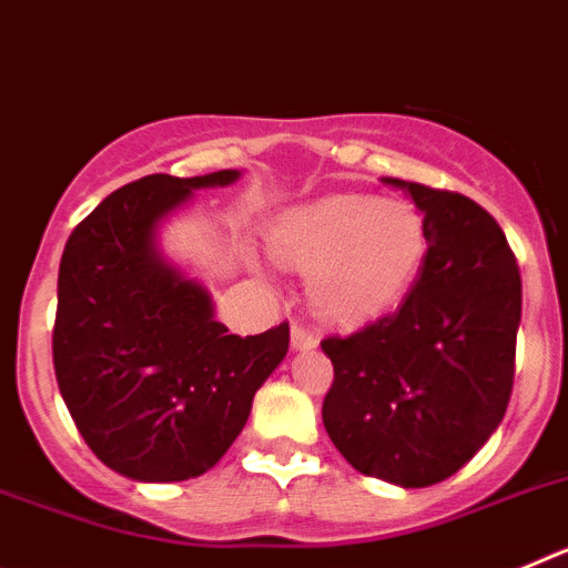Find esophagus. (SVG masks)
<instances>
[{"mask_svg":"<svg viewBox=\"0 0 568 568\" xmlns=\"http://www.w3.org/2000/svg\"><path fill=\"white\" fill-rule=\"evenodd\" d=\"M290 344H293V349L298 353V349H313V346L318 344V338H315L307 327L293 324V329H290Z\"/></svg>","mask_w":568,"mask_h":568,"instance_id":"34e87169","label":"esophagus"}]
</instances>
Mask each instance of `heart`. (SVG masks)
<instances>
[{
  "mask_svg": "<svg viewBox=\"0 0 568 568\" xmlns=\"http://www.w3.org/2000/svg\"><path fill=\"white\" fill-rule=\"evenodd\" d=\"M278 261L307 273L315 313L364 324L393 310L426 258L424 215L406 202L338 193L278 215L270 230Z\"/></svg>",
  "mask_w": 568,
  "mask_h": 568,
  "instance_id": "1",
  "label": "heart"
}]
</instances>
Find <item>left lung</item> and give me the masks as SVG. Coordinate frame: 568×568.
<instances>
[{"instance_id":"1","label":"left lung","mask_w":568,"mask_h":568,"mask_svg":"<svg viewBox=\"0 0 568 568\" xmlns=\"http://www.w3.org/2000/svg\"><path fill=\"white\" fill-rule=\"evenodd\" d=\"M384 184L424 213L429 250L395 313L321 341L335 369L321 418L361 475L420 489L455 475L504 420L520 273L480 204L400 179Z\"/></svg>"}]
</instances>
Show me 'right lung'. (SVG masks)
Masks as SVG:
<instances>
[{
	"mask_svg": "<svg viewBox=\"0 0 568 568\" xmlns=\"http://www.w3.org/2000/svg\"><path fill=\"white\" fill-rule=\"evenodd\" d=\"M239 175H144L110 193L64 244L59 393L84 444L124 478L173 484L213 469L287 355V321L230 335L210 290L159 250V227L193 190L227 187Z\"/></svg>",
	"mask_w": 568,
	"mask_h": 568,
	"instance_id": "right-lung-1",
	"label": "right lung"
}]
</instances>
